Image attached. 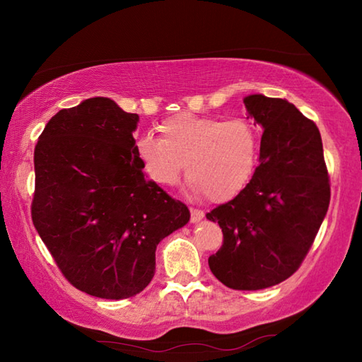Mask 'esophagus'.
I'll return each mask as SVG.
<instances>
[{"mask_svg": "<svg viewBox=\"0 0 362 362\" xmlns=\"http://www.w3.org/2000/svg\"><path fill=\"white\" fill-rule=\"evenodd\" d=\"M189 213H191V222H199L204 219V211L202 210H197V209H189Z\"/></svg>", "mask_w": 362, "mask_h": 362, "instance_id": "34e87169", "label": "esophagus"}]
</instances>
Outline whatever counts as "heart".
I'll return each instance as SVG.
<instances>
[{"label": "heart", "mask_w": 362, "mask_h": 362, "mask_svg": "<svg viewBox=\"0 0 362 362\" xmlns=\"http://www.w3.org/2000/svg\"><path fill=\"white\" fill-rule=\"evenodd\" d=\"M160 138L143 135L135 156L143 171L161 187L179 182L187 163L193 189L213 202L240 194L257 166L258 136L249 121L179 113L158 126Z\"/></svg>", "instance_id": "heart-1"}]
</instances>
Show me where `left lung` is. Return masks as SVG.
I'll return each instance as SVG.
<instances>
[{"label":"left lung","instance_id":"obj_1","mask_svg":"<svg viewBox=\"0 0 362 362\" xmlns=\"http://www.w3.org/2000/svg\"><path fill=\"white\" fill-rule=\"evenodd\" d=\"M263 127L259 165L227 204L206 213L224 235L209 258L227 288H271L294 274L314 243L329 204V179L317 126L286 99L244 98Z\"/></svg>","mask_w":362,"mask_h":362}]
</instances>
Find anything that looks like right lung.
Wrapping results in <instances>:
<instances>
[{
	"mask_svg": "<svg viewBox=\"0 0 362 362\" xmlns=\"http://www.w3.org/2000/svg\"><path fill=\"white\" fill-rule=\"evenodd\" d=\"M138 121L110 98H90L54 115L34 151V227L65 279L99 298L141 292L158 243L189 221L185 204L146 180Z\"/></svg>",
	"mask_w": 362,
	"mask_h": 362,
	"instance_id": "obj_1",
	"label": "right lung"
}]
</instances>
